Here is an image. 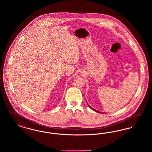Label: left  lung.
Wrapping results in <instances>:
<instances>
[{"mask_svg":"<svg viewBox=\"0 0 152 152\" xmlns=\"http://www.w3.org/2000/svg\"><path fill=\"white\" fill-rule=\"evenodd\" d=\"M87 104H88V102H87ZM88 106H89V107L91 109H92L93 110H94V112H97V113H102V112H100V111H99V110H96V109H94L93 108H92L88 104Z\"/></svg>","mask_w":152,"mask_h":152,"instance_id":"1","label":"left lung"}]
</instances>
